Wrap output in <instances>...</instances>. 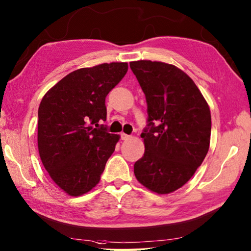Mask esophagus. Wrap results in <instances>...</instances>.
<instances>
[{"mask_svg": "<svg viewBox=\"0 0 251 251\" xmlns=\"http://www.w3.org/2000/svg\"><path fill=\"white\" fill-rule=\"evenodd\" d=\"M130 137H131V136L127 135V134H125V133H122V134H121V138H122L123 140H127V139H129Z\"/></svg>", "mask_w": 251, "mask_h": 251, "instance_id": "esophagus-1", "label": "esophagus"}]
</instances>
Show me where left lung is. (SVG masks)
I'll use <instances>...</instances> for the list:
<instances>
[{
  "mask_svg": "<svg viewBox=\"0 0 251 251\" xmlns=\"http://www.w3.org/2000/svg\"><path fill=\"white\" fill-rule=\"evenodd\" d=\"M146 95L148 128L145 152L135 162L136 179L157 194L183 186L202 165L211 141V111L194 81L161 61L129 63Z\"/></svg>",
  "mask_w": 251,
  "mask_h": 251,
  "instance_id": "obj_1",
  "label": "left lung"
}]
</instances>
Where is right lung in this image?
<instances>
[{
	"label": "right lung",
	"instance_id": "obj_1",
	"mask_svg": "<svg viewBox=\"0 0 251 251\" xmlns=\"http://www.w3.org/2000/svg\"><path fill=\"white\" fill-rule=\"evenodd\" d=\"M127 70V62L81 68L48 90L39 104V156L51 180L70 197L99 183L121 138L98 127L106 120V95Z\"/></svg>",
	"mask_w": 251,
	"mask_h": 251
}]
</instances>
